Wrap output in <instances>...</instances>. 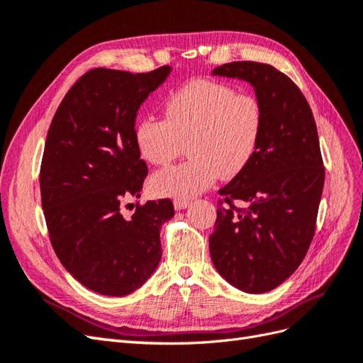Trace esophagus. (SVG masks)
I'll return each instance as SVG.
<instances>
[{
    "label": "esophagus",
    "mask_w": 363,
    "mask_h": 363,
    "mask_svg": "<svg viewBox=\"0 0 363 363\" xmlns=\"http://www.w3.org/2000/svg\"><path fill=\"white\" fill-rule=\"evenodd\" d=\"M189 201H186V200H174V207H175V211H184V208H188L189 207Z\"/></svg>",
    "instance_id": "obj_1"
}]
</instances>
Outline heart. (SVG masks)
<instances>
[{
  "label": "heart",
  "instance_id": "obj_1",
  "mask_svg": "<svg viewBox=\"0 0 363 363\" xmlns=\"http://www.w3.org/2000/svg\"><path fill=\"white\" fill-rule=\"evenodd\" d=\"M164 119L140 118L135 142L140 157L163 167L188 145L189 160L152 175L159 196L188 200L221 179H233L255 157L263 128L262 104L223 82L196 79L172 91L163 104Z\"/></svg>",
  "mask_w": 363,
  "mask_h": 363
}]
</instances>
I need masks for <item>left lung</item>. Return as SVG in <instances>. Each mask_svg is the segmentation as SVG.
<instances>
[{"label":"left lung","instance_id":"obj_1","mask_svg":"<svg viewBox=\"0 0 363 363\" xmlns=\"http://www.w3.org/2000/svg\"><path fill=\"white\" fill-rule=\"evenodd\" d=\"M212 75L252 86L263 128L248 167L218 192L223 200L208 250L219 276L232 286L269 292L300 267L315 233L324 188L316 124L301 91L271 65L232 62ZM233 199L247 208L239 211Z\"/></svg>","mask_w":363,"mask_h":363}]
</instances>
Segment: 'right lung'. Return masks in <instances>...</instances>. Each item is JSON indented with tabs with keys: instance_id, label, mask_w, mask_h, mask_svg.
<instances>
[{
	"instance_id": "obj_1",
	"label": "right lung",
	"mask_w": 363,
	"mask_h": 363,
	"mask_svg": "<svg viewBox=\"0 0 363 363\" xmlns=\"http://www.w3.org/2000/svg\"><path fill=\"white\" fill-rule=\"evenodd\" d=\"M169 74L171 67L91 69L51 121L40 167L51 244L65 269L101 295L135 292L162 259L160 228L174 216L172 203L147 201L131 216L124 204L139 199L148 172L135 142L138 111Z\"/></svg>"
}]
</instances>
